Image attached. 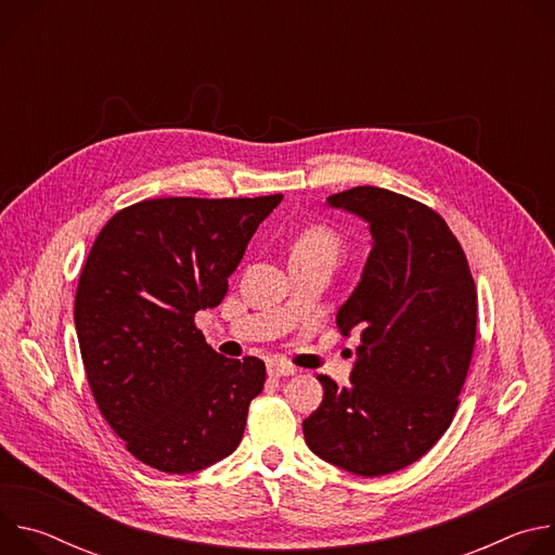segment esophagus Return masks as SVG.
Returning a JSON list of instances; mask_svg holds the SVG:
<instances>
[{
  "mask_svg": "<svg viewBox=\"0 0 555 555\" xmlns=\"http://www.w3.org/2000/svg\"><path fill=\"white\" fill-rule=\"evenodd\" d=\"M268 373H270L272 377H287V375H294V373H296V366L285 364V362H281V360H272V362L268 364Z\"/></svg>",
  "mask_w": 555,
  "mask_h": 555,
  "instance_id": "1",
  "label": "esophagus"
}]
</instances>
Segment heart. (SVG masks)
Masks as SVG:
<instances>
[{"mask_svg":"<svg viewBox=\"0 0 555 555\" xmlns=\"http://www.w3.org/2000/svg\"><path fill=\"white\" fill-rule=\"evenodd\" d=\"M340 250V236L325 223H311L296 236L292 255H330L336 259Z\"/></svg>","mask_w":555,"mask_h":555,"instance_id":"obj_1","label":"heart"}]
</instances>
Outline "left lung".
<instances>
[{"mask_svg":"<svg viewBox=\"0 0 555 555\" xmlns=\"http://www.w3.org/2000/svg\"><path fill=\"white\" fill-rule=\"evenodd\" d=\"M327 202L369 221L373 250L336 315L343 334L362 332L351 386L319 375L323 404L302 433L321 459L382 477L422 459L454 420L477 340V285L430 206L377 186Z\"/></svg>","mask_w":555,"mask_h":555,"instance_id":"left-lung-1","label":"left lung"}]
</instances>
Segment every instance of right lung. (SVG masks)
<instances>
[{"mask_svg":"<svg viewBox=\"0 0 555 555\" xmlns=\"http://www.w3.org/2000/svg\"><path fill=\"white\" fill-rule=\"evenodd\" d=\"M281 199L155 197L99 232L76 287V336L96 406L138 461L189 474L240 446L266 364L217 353L195 313L223 300Z\"/></svg>","mask_w":555,"mask_h":555,"instance_id":"1","label":"right lung"}]
</instances>
